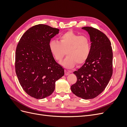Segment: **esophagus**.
<instances>
[{
	"mask_svg": "<svg viewBox=\"0 0 127 127\" xmlns=\"http://www.w3.org/2000/svg\"><path fill=\"white\" fill-rule=\"evenodd\" d=\"M70 71H68V70H64V75H66V76H67V75H68L69 74H70Z\"/></svg>",
	"mask_w": 127,
	"mask_h": 127,
	"instance_id": "obj_1",
	"label": "esophagus"
}]
</instances>
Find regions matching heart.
Instances as JSON below:
<instances>
[{
  "label": "heart",
  "instance_id": "obj_1",
  "mask_svg": "<svg viewBox=\"0 0 127 127\" xmlns=\"http://www.w3.org/2000/svg\"><path fill=\"white\" fill-rule=\"evenodd\" d=\"M49 48L53 57L58 61L63 59L66 51L67 56L61 64L67 68L74 67L76 64L81 65L85 63L91 51L89 38L71 31L61 35L59 42L51 40Z\"/></svg>",
  "mask_w": 127,
  "mask_h": 127
}]
</instances>
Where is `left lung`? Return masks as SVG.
I'll return each mask as SVG.
<instances>
[{
    "mask_svg": "<svg viewBox=\"0 0 127 127\" xmlns=\"http://www.w3.org/2000/svg\"><path fill=\"white\" fill-rule=\"evenodd\" d=\"M82 29L89 34L91 51L85 64L74 72L77 80L71 90L77 96L88 99L97 96L108 84L113 72V52L105 34L92 27Z\"/></svg>",
    "mask_w": 127,
    "mask_h": 127,
    "instance_id": "left-lung-1",
    "label": "left lung"
}]
</instances>
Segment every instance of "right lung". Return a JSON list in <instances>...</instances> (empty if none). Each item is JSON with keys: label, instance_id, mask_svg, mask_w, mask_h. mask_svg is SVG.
Instances as JSON below:
<instances>
[{"label": "right lung", "instance_id": "right-lung-1", "mask_svg": "<svg viewBox=\"0 0 127 127\" xmlns=\"http://www.w3.org/2000/svg\"><path fill=\"white\" fill-rule=\"evenodd\" d=\"M59 30L44 24L32 26L24 33L15 53V71L23 89L36 99L50 95L55 83L64 75L49 50L51 39Z\"/></svg>", "mask_w": 127, "mask_h": 127}]
</instances>
